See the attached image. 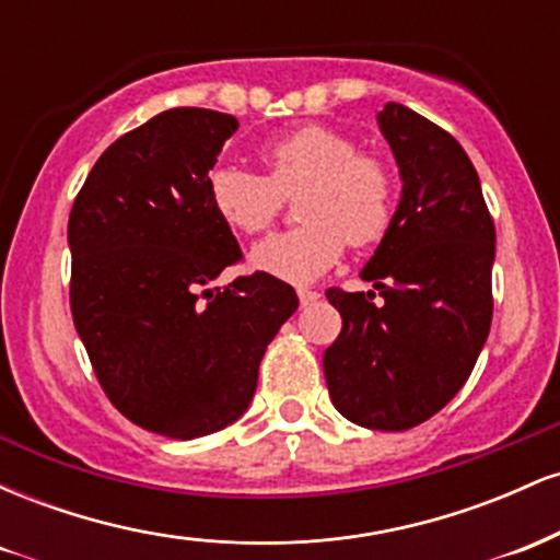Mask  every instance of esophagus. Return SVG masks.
I'll list each match as a JSON object with an SVG mask.
<instances>
[{
	"label": "esophagus",
	"instance_id": "obj_1",
	"mask_svg": "<svg viewBox=\"0 0 560 560\" xmlns=\"http://www.w3.org/2000/svg\"><path fill=\"white\" fill-rule=\"evenodd\" d=\"M298 298H300V305H311V302L318 300V292H316V289L300 287L298 289Z\"/></svg>",
	"mask_w": 560,
	"mask_h": 560
}]
</instances>
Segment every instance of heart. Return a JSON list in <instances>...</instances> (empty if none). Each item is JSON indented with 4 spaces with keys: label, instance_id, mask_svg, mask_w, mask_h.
<instances>
[{
    "label": "heart",
    "instance_id": "b5f03b06",
    "mask_svg": "<svg viewBox=\"0 0 560 560\" xmlns=\"http://www.w3.org/2000/svg\"><path fill=\"white\" fill-rule=\"evenodd\" d=\"M266 176L242 165H215L208 197L215 215L240 234L271 229L287 195L298 197V229L268 236L249 249V266L273 279L305 284L350 247L387 234L397 205L395 173L374 152L331 126H300L260 150Z\"/></svg>",
    "mask_w": 560,
    "mask_h": 560
}]
</instances>
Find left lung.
<instances>
[{"instance_id":"1","label":"left lung","mask_w":560,"mask_h":560,"mask_svg":"<svg viewBox=\"0 0 560 560\" xmlns=\"http://www.w3.org/2000/svg\"><path fill=\"white\" fill-rule=\"evenodd\" d=\"M378 128L402 195L361 271L374 292L331 287L342 331L324 352L334 408L352 423L405 432L464 387L492 324L494 223L471 160L445 128L389 102Z\"/></svg>"}]
</instances>
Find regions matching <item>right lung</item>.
Wrapping results in <instances>:
<instances>
[{"label":"right lung","instance_id":"add662e5","mask_svg":"<svg viewBox=\"0 0 560 560\" xmlns=\"http://www.w3.org/2000/svg\"><path fill=\"white\" fill-rule=\"evenodd\" d=\"M236 128L202 107L160 113L102 152L70 210V313L94 374L128 421L171 440L240 419L300 305L260 271L199 294L242 258L208 197Z\"/></svg>","mask_w":560,"mask_h":560}]
</instances>
